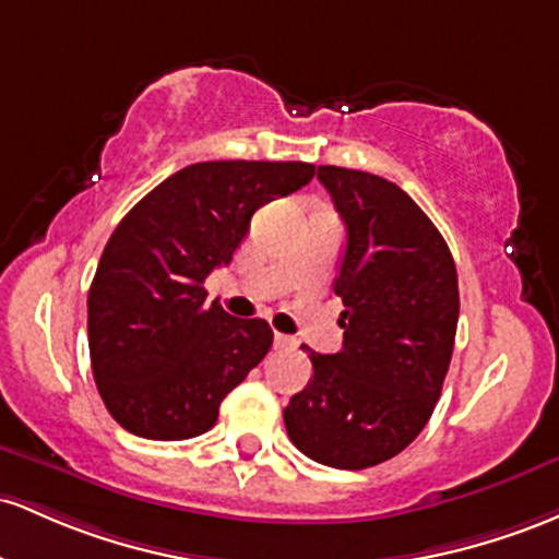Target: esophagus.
Returning a JSON list of instances; mask_svg holds the SVG:
<instances>
[{
  "instance_id": "34e87169",
  "label": "esophagus",
  "mask_w": 559,
  "mask_h": 559,
  "mask_svg": "<svg viewBox=\"0 0 559 559\" xmlns=\"http://www.w3.org/2000/svg\"><path fill=\"white\" fill-rule=\"evenodd\" d=\"M274 346H277V348H296L298 343H296V337L282 335V332H277V335H274Z\"/></svg>"
}]
</instances>
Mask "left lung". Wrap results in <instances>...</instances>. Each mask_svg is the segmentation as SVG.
Returning <instances> with one entry per match:
<instances>
[{
	"instance_id": "left-lung-1",
	"label": "left lung",
	"mask_w": 559,
	"mask_h": 559,
	"mask_svg": "<svg viewBox=\"0 0 559 559\" xmlns=\"http://www.w3.org/2000/svg\"><path fill=\"white\" fill-rule=\"evenodd\" d=\"M346 224L335 277L343 348H306L313 378L285 406L298 451L319 465L364 469L404 451L441 399L460 319L451 250L393 181L319 166Z\"/></svg>"
}]
</instances>
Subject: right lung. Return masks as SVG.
Segmentation results:
<instances>
[{"mask_svg": "<svg viewBox=\"0 0 559 559\" xmlns=\"http://www.w3.org/2000/svg\"><path fill=\"white\" fill-rule=\"evenodd\" d=\"M300 160H205L160 181L121 218L90 287L97 391L123 430L185 441L211 430L231 388L269 354L263 319L205 304L261 205L313 179Z\"/></svg>", "mask_w": 559, "mask_h": 559, "instance_id": "1", "label": "right lung"}]
</instances>
